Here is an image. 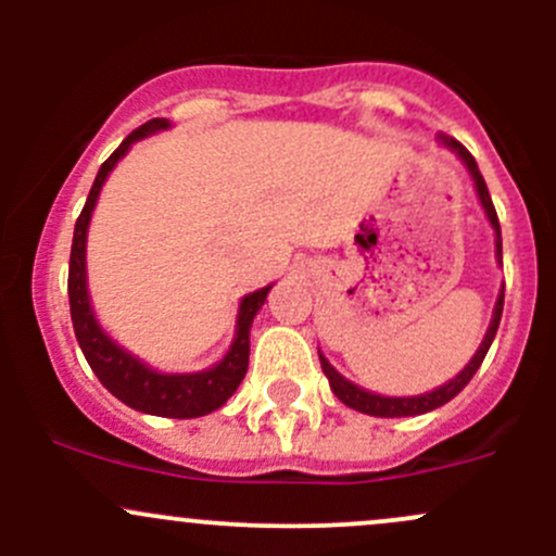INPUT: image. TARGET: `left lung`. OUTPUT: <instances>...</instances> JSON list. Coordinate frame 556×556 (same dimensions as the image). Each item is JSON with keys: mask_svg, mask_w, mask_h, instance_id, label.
Listing matches in <instances>:
<instances>
[{"mask_svg": "<svg viewBox=\"0 0 556 556\" xmlns=\"http://www.w3.org/2000/svg\"><path fill=\"white\" fill-rule=\"evenodd\" d=\"M444 139V144H450L454 153L463 159V164L468 166L470 177H473L476 182V193H479V201L481 206H484L486 217H490L492 228H495L497 233V261H503V239H501V223H497V212H495V204H492L490 199V190H486V182L484 177H481L479 166H476V159L468 153V150L463 148V144L457 142V139L452 137H441ZM501 314H503V290H501V299H497L495 304V317H492L490 323V330H486L484 341H481L479 352H476L473 357H470L468 366L463 368V371L457 374V377L452 379V382H446L444 387H439V390L433 392H425V395H417V397H384V395H374V392H366L361 390V387H355L352 382H346L341 374H336V368L330 366L328 361H325L323 355H319V363H323V371L325 377H328L330 382V390H333V395L339 397L341 403H346L350 408H355V412L361 414H371V417H414V414H425V412H433V408L444 406V403H450L454 395H457L459 390H463L465 384L473 379V374L479 371L481 361L486 357V350H490L492 339H495L497 333V325H501Z\"/></svg>", "mask_w": 556, "mask_h": 556, "instance_id": "1", "label": "left lung"}]
</instances>
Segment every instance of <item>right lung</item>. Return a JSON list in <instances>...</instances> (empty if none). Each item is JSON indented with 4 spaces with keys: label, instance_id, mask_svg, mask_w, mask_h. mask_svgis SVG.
Returning <instances> with one entry per match:
<instances>
[{
    "label": "right lung",
    "instance_id": "add662e5",
    "mask_svg": "<svg viewBox=\"0 0 556 556\" xmlns=\"http://www.w3.org/2000/svg\"><path fill=\"white\" fill-rule=\"evenodd\" d=\"M169 128L166 117H153L144 126L134 128L115 153L104 161L99 169L97 179L91 185L86 206H83L80 217L75 223V237H72V255H70V312H72V328H75L77 344H80L83 355H86L88 366L99 377L106 390L123 401L126 406L137 408V412L155 414V417H172V419H190L204 417V414L220 408L228 397L237 392L247 374V363H250V325L257 309L266 301L268 290L263 288L257 293H250L242 299L237 319V339H233L228 355L217 363L215 368L201 374H159L139 363L137 357L128 355L126 350L115 344L110 336L99 328L97 317L91 312V301H88L86 288V233L88 223H91V212L97 206L99 190H102L106 174L112 166L126 155L137 139L148 137V134Z\"/></svg>",
    "mask_w": 556,
    "mask_h": 556
}]
</instances>
